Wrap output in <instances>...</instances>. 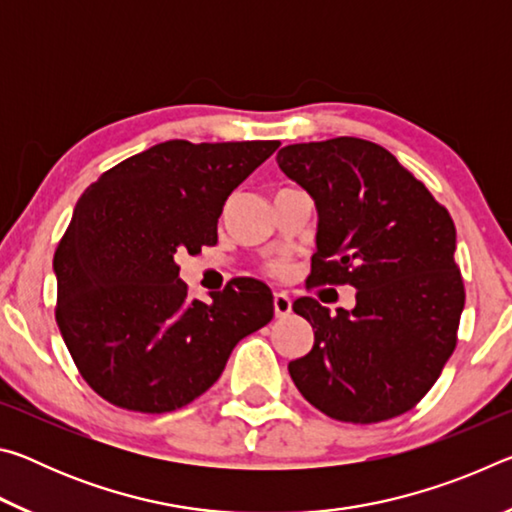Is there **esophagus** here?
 I'll use <instances>...</instances> for the list:
<instances>
[{"mask_svg":"<svg viewBox=\"0 0 512 512\" xmlns=\"http://www.w3.org/2000/svg\"><path fill=\"white\" fill-rule=\"evenodd\" d=\"M273 309L277 318H287L291 314V298L287 293H273Z\"/></svg>","mask_w":512,"mask_h":512,"instance_id":"1","label":"esophagus"}]
</instances>
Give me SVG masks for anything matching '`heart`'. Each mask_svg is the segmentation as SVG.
Here are the masks:
<instances>
[{
  "mask_svg": "<svg viewBox=\"0 0 512 512\" xmlns=\"http://www.w3.org/2000/svg\"><path fill=\"white\" fill-rule=\"evenodd\" d=\"M268 271H271L273 275H282L284 271H287V264H284V262H271V264H268Z\"/></svg>",
  "mask_w": 512,
  "mask_h": 512,
  "instance_id": "obj_1",
  "label": "heart"
}]
</instances>
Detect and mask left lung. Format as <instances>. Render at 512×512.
I'll return each mask as SVG.
<instances>
[{
  "label": "left lung",
  "instance_id": "1",
  "mask_svg": "<svg viewBox=\"0 0 512 512\" xmlns=\"http://www.w3.org/2000/svg\"><path fill=\"white\" fill-rule=\"evenodd\" d=\"M277 164L318 210L309 284H350L352 311L298 298L314 348L289 363L309 404L341 422L411 411L456 348L465 305L447 207L393 153L359 137L289 144Z\"/></svg>",
  "mask_w": 512,
  "mask_h": 512
}]
</instances>
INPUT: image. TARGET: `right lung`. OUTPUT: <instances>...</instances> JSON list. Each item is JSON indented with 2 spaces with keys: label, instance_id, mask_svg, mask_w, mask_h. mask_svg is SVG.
<instances>
[{
  "label": "right lung",
  "instance_id": "1",
  "mask_svg": "<svg viewBox=\"0 0 512 512\" xmlns=\"http://www.w3.org/2000/svg\"><path fill=\"white\" fill-rule=\"evenodd\" d=\"M280 142L169 140L85 189L54 255L56 323L81 377L126 411L169 413L203 395L244 336L271 323L273 293L235 277L187 296L176 255L216 244L228 196Z\"/></svg>",
  "mask_w": 512,
  "mask_h": 512
}]
</instances>
